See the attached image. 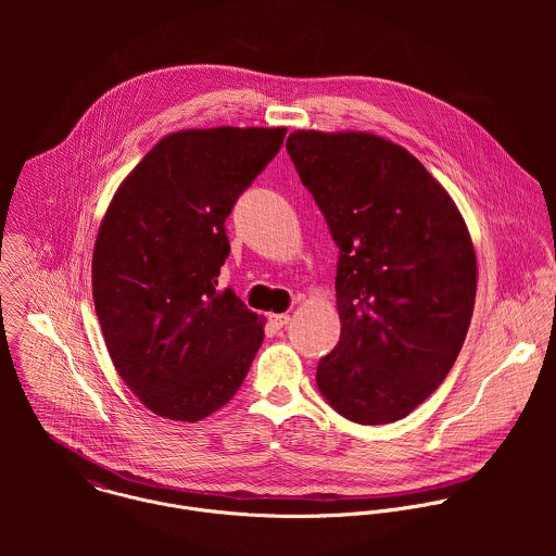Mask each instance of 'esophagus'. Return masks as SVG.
Wrapping results in <instances>:
<instances>
[{"label":"esophagus","instance_id":"34e87169","mask_svg":"<svg viewBox=\"0 0 556 556\" xmlns=\"http://www.w3.org/2000/svg\"><path fill=\"white\" fill-rule=\"evenodd\" d=\"M289 315H269V323H271V327H276V329H282L287 323H289Z\"/></svg>","mask_w":556,"mask_h":556}]
</instances>
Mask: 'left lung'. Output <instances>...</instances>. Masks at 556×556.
Returning <instances> with one entry per match:
<instances>
[{
  "mask_svg": "<svg viewBox=\"0 0 556 556\" xmlns=\"http://www.w3.org/2000/svg\"><path fill=\"white\" fill-rule=\"evenodd\" d=\"M287 152L338 245L340 340L320 396L342 417H406L452 370L476 306V250L450 194L400 146L291 132Z\"/></svg>",
  "mask_w": 556,
  "mask_h": 556,
  "instance_id": "left-lung-1",
  "label": "left lung"
}]
</instances>
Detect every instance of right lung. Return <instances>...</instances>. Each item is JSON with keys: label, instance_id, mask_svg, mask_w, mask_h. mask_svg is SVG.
<instances>
[{"label": "right lung", "instance_id": "obj_1", "mask_svg": "<svg viewBox=\"0 0 556 556\" xmlns=\"http://www.w3.org/2000/svg\"><path fill=\"white\" fill-rule=\"evenodd\" d=\"M287 128L168 135L115 192L91 287L109 355L160 417L199 421L236 396L263 342L256 313L218 289L225 220L282 148Z\"/></svg>", "mask_w": 556, "mask_h": 556}]
</instances>
